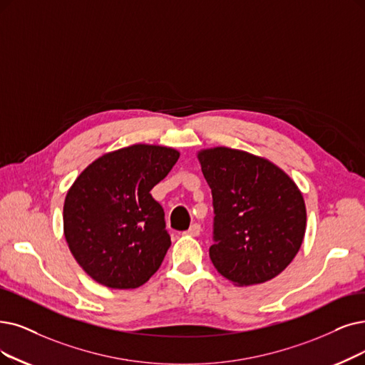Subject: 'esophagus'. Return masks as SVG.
I'll list each match as a JSON object with an SVG mask.
<instances>
[{
	"mask_svg": "<svg viewBox=\"0 0 365 365\" xmlns=\"http://www.w3.org/2000/svg\"><path fill=\"white\" fill-rule=\"evenodd\" d=\"M200 225H197V223H195V225H192L190 227H188V230L185 232L187 235H190V237H197L199 233H200Z\"/></svg>",
	"mask_w": 365,
	"mask_h": 365,
	"instance_id": "34e87169",
	"label": "esophagus"
}]
</instances>
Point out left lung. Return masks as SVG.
<instances>
[{"instance_id":"obj_1","label":"left lung","mask_w":365,"mask_h":365,"mask_svg":"<svg viewBox=\"0 0 365 365\" xmlns=\"http://www.w3.org/2000/svg\"><path fill=\"white\" fill-rule=\"evenodd\" d=\"M214 207L212 265L237 286L265 283L294 260L305 203L287 173L250 153L217 147L197 154Z\"/></svg>"}]
</instances>
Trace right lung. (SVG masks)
<instances>
[{"instance_id": "1", "label": "right lung", "mask_w": 365, "mask_h": 365, "mask_svg": "<svg viewBox=\"0 0 365 365\" xmlns=\"http://www.w3.org/2000/svg\"><path fill=\"white\" fill-rule=\"evenodd\" d=\"M178 158L173 148L132 145L98 157L70 187L66 241L97 283L136 289L162 265L170 237L165 211L150 192Z\"/></svg>"}]
</instances>
